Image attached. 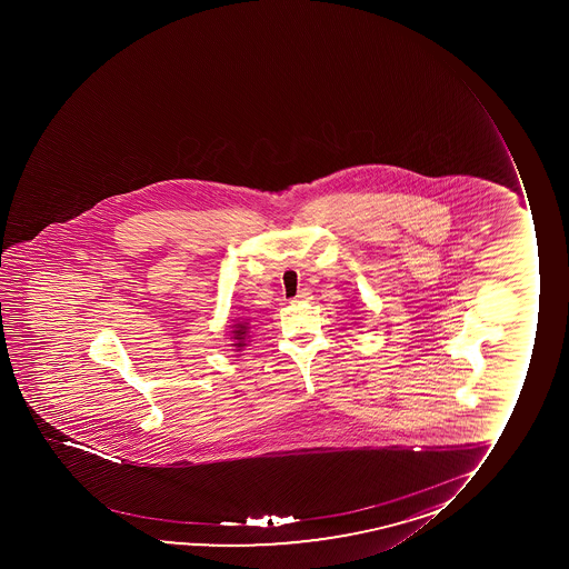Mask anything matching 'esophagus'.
<instances>
[{
    "mask_svg": "<svg viewBox=\"0 0 569 569\" xmlns=\"http://www.w3.org/2000/svg\"><path fill=\"white\" fill-rule=\"evenodd\" d=\"M311 299L310 289H300L299 295L295 297L293 302H308Z\"/></svg>",
    "mask_w": 569,
    "mask_h": 569,
    "instance_id": "esophagus-1",
    "label": "esophagus"
}]
</instances>
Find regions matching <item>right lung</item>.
Listing matches in <instances>:
<instances>
[{"instance_id": "1", "label": "right lung", "mask_w": 569, "mask_h": 569, "mask_svg": "<svg viewBox=\"0 0 569 569\" xmlns=\"http://www.w3.org/2000/svg\"><path fill=\"white\" fill-rule=\"evenodd\" d=\"M248 322H237L233 325V332H231V347H236V350H241L242 347H247V341L250 336H248Z\"/></svg>"}]
</instances>
